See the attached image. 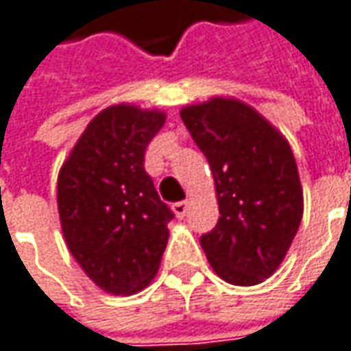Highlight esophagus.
Masks as SVG:
<instances>
[{"instance_id":"obj_1","label":"esophagus","mask_w":351,"mask_h":351,"mask_svg":"<svg viewBox=\"0 0 351 351\" xmlns=\"http://www.w3.org/2000/svg\"><path fill=\"white\" fill-rule=\"evenodd\" d=\"M171 208H173V213H176V216H178V218H183V216L187 214V210H189V204L185 203V201H181V203L173 204Z\"/></svg>"}]
</instances>
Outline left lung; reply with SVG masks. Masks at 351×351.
<instances>
[{
    "label": "left lung",
    "instance_id": "8db88e82",
    "mask_svg": "<svg viewBox=\"0 0 351 351\" xmlns=\"http://www.w3.org/2000/svg\"><path fill=\"white\" fill-rule=\"evenodd\" d=\"M181 119L213 171L220 218L201 247L234 286L272 276L303 216V189L288 138L236 98L214 96L181 108Z\"/></svg>",
    "mask_w": 351,
    "mask_h": 351
}]
</instances>
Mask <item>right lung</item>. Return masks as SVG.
Returning <instances> with one entry per match:
<instances>
[{
	"label": "right lung",
	"mask_w": 351,
	"mask_h": 351,
	"mask_svg": "<svg viewBox=\"0 0 351 351\" xmlns=\"http://www.w3.org/2000/svg\"><path fill=\"white\" fill-rule=\"evenodd\" d=\"M166 121L160 110L115 104L82 131L58 176L67 249L112 295L147 288L160 269L173 213L145 171V150Z\"/></svg>",
	"instance_id": "obj_1"
}]
</instances>
